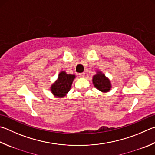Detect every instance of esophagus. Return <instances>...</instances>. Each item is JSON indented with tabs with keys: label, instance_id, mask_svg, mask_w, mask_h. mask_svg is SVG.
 Segmentation results:
<instances>
[{
	"label": "esophagus",
	"instance_id": "esophagus-1",
	"mask_svg": "<svg viewBox=\"0 0 155 155\" xmlns=\"http://www.w3.org/2000/svg\"><path fill=\"white\" fill-rule=\"evenodd\" d=\"M78 75H79L80 77H85V72H81V73H79Z\"/></svg>",
	"mask_w": 155,
	"mask_h": 155
}]
</instances>
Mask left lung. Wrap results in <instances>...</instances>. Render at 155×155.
<instances>
[{"mask_svg": "<svg viewBox=\"0 0 155 155\" xmlns=\"http://www.w3.org/2000/svg\"><path fill=\"white\" fill-rule=\"evenodd\" d=\"M92 81L95 88L102 92H108L111 89L110 81L100 71H97V74L93 77Z\"/></svg>", "mask_w": 155, "mask_h": 155, "instance_id": "8db88e82", "label": "left lung"}]
</instances>
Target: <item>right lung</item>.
<instances>
[{
    "label": "right lung",
    "mask_w": 155,
    "mask_h": 155,
    "mask_svg": "<svg viewBox=\"0 0 155 155\" xmlns=\"http://www.w3.org/2000/svg\"><path fill=\"white\" fill-rule=\"evenodd\" d=\"M74 74H67L65 71H61L58 75V78L51 87V91L57 97H64L71 88Z\"/></svg>",
    "instance_id": "obj_1"
}]
</instances>
